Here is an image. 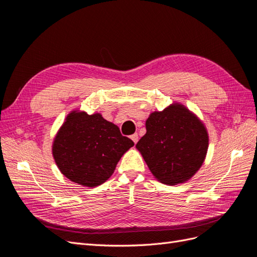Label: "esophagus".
Segmentation results:
<instances>
[{
	"label": "esophagus",
	"mask_w": 257,
	"mask_h": 257,
	"mask_svg": "<svg viewBox=\"0 0 257 257\" xmlns=\"http://www.w3.org/2000/svg\"><path fill=\"white\" fill-rule=\"evenodd\" d=\"M131 139L134 142V144H137V142H138V135L137 134H133V135L131 136Z\"/></svg>",
	"instance_id": "34e87169"
}]
</instances>
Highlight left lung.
<instances>
[{"instance_id":"8db88e82","label":"left lung","mask_w":257,"mask_h":257,"mask_svg":"<svg viewBox=\"0 0 257 257\" xmlns=\"http://www.w3.org/2000/svg\"><path fill=\"white\" fill-rule=\"evenodd\" d=\"M146 130L136 148L157 180L177 185L198 172L206 159L209 136L195 113L173 103L164 110L150 113Z\"/></svg>"}]
</instances>
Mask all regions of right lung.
I'll return each instance as SVG.
<instances>
[{"label":"right lung","instance_id":"right-lung-1","mask_svg":"<svg viewBox=\"0 0 257 257\" xmlns=\"http://www.w3.org/2000/svg\"><path fill=\"white\" fill-rule=\"evenodd\" d=\"M133 146L100 113L73 110L53 139L52 155L67 179L94 188L111 177L122 155Z\"/></svg>","mask_w":257,"mask_h":257}]
</instances>
